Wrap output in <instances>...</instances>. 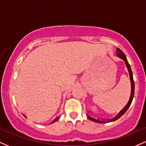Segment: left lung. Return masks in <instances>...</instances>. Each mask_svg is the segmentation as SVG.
Listing matches in <instances>:
<instances>
[{
	"label": "left lung",
	"instance_id": "8db88e82",
	"mask_svg": "<svg viewBox=\"0 0 146 146\" xmlns=\"http://www.w3.org/2000/svg\"><path fill=\"white\" fill-rule=\"evenodd\" d=\"M116 54H117V56H118V57H120L121 59H122L123 60H124V62H125V64H126V67L128 68V71H129V76H130V80H131V96H130V99L129 102H128L127 105H126L125 107H124V109H122L121 111L119 112L118 114L116 115V116H115L113 118L110 119V120H108L107 121H101L100 120H97V119L96 118H94V117H91V116H89V115H87L88 117V119H90V120L93 121V122H98V123H106V122H113V121L117 120L118 118H120V117L122 116V115H124V113H125V112L127 111L128 109L129 108L130 105H131V103H132L133 101V96H134V93H135V83H134V80H133V72H132V70H131V66H130V64H129V62H128V60L127 59H126V57L125 56V54H124V52H122V50H120L119 48H116Z\"/></svg>",
	"mask_w": 146,
	"mask_h": 146
}]
</instances>
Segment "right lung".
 Instances as JSON below:
<instances>
[{
    "label": "right lung",
    "instance_id": "right-lung-1",
    "mask_svg": "<svg viewBox=\"0 0 146 146\" xmlns=\"http://www.w3.org/2000/svg\"><path fill=\"white\" fill-rule=\"evenodd\" d=\"M23 115H24V117H26V115H24V114H23ZM59 118H60V117H56V118H55V119H54V120H53V121H52V122H51V123H53V122H56V121H57V120H59ZM50 123V124H51Z\"/></svg>",
    "mask_w": 146,
    "mask_h": 146
}]
</instances>
